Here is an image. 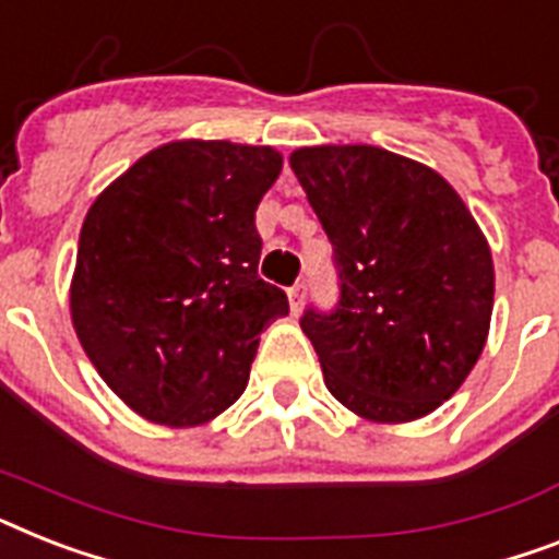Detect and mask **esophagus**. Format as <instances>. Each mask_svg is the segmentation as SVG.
<instances>
[{
  "mask_svg": "<svg viewBox=\"0 0 559 559\" xmlns=\"http://www.w3.org/2000/svg\"><path fill=\"white\" fill-rule=\"evenodd\" d=\"M287 298H289V307H293V312H301V307H304V284H293V287L287 289Z\"/></svg>",
  "mask_w": 559,
  "mask_h": 559,
  "instance_id": "obj_1",
  "label": "esophagus"
}]
</instances>
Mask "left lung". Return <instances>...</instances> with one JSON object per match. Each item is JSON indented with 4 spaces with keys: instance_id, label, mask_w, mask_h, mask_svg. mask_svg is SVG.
Here are the masks:
<instances>
[{
    "instance_id": "left-lung-1",
    "label": "left lung",
    "mask_w": 559,
    "mask_h": 559,
    "mask_svg": "<svg viewBox=\"0 0 559 559\" xmlns=\"http://www.w3.org/2000/svg\"><path fill=\"white\" fill-rule=\"evenodd\" d=\"M289 166L342 278L338 310L301 319L326 390L379 425L428 416L462 388L488 342V238L439 171L388 148L304 146Z\"/></svg>"
}]
</instances>
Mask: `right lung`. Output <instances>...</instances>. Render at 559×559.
Returning a JSON list of instances; mask_svg holds the SVG:
<instances>
[{
	"label": "right lung",
	"mask_w": 559,
	"mask_h": 559,
	"mask_svg": "<svg viewBox=\"0 0 559 559\" xmlns=\"http://www.w3.org/2000/svg\"><path fill=\"white\" fill-rule=\"evenodd\" d=\"M281 169L272 146L171 140L91 203L71 324L99 379L143 419L198 428L247 390L261 333L289 312L258 278L255 209Z\"/></svg>",
	"instance_id": "right-lung-1"
}]
</instances>
